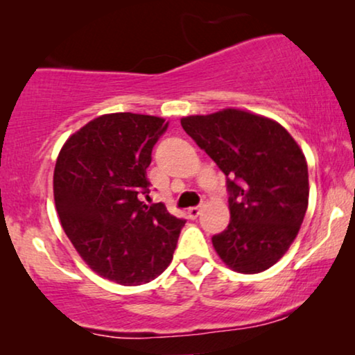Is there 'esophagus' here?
Masks as SVG:
<instances>
[{
    "label": "esophagus",
    "instance_id": "34e87169",
    "mask_svg": "<svg viewBox=\"0 0 355 355\" xmlns=\"http://www.w3.org/2000/svg\"><path fill=\"white\" fill-rule=\"evenodd\" d=\"M200 211H202V208L200 207H191L187 210V216L191 218V220H196V218L200 215Z\"/></svg>",
    "mask_w": 355,
    "mask_h": 355
}]
</instances>
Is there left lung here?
<instances>
[{
	"label": "left lung",
	"instance_id": "obj_1",
	"mask_svg": "<svg viewBox=\"0 0 355 355\" xmlns=\"http://www.w3.org/2000/svg\"><path fill=\"white\" fill-rule=\"evenodd\" d=\"M181 125L226 176L231 220L211 237L216 254L239 273L268 270L293 244L307 211L302 150L276 121L241 110L187 116Z\"/></svg>",
	"mask_w": 355,
	"mask_h": 355
}]
</instances>
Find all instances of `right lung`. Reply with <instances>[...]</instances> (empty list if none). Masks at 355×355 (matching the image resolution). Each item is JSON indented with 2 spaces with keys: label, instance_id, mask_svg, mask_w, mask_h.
Returning <instances> with one entry per match:
<instances>
[{
  "label": "right lung",
  "instance_id": "right-lung-1",
  "mask_svg": "<svg viewBox=\"0 0 355 355\" xmlns=\"http://www.w3.org/2000/svg\"><path fill=\"white\" fill-rule=\"evenodd\" d=\"M168 128L148 114H103L72 134L56 159L61 226L95 273L123 286L157 278L171 263L186 220L148 207L147 168Z\"/></svg>",
  "mask_w": 355,
  "mask_h": 355
}]
</instances>
